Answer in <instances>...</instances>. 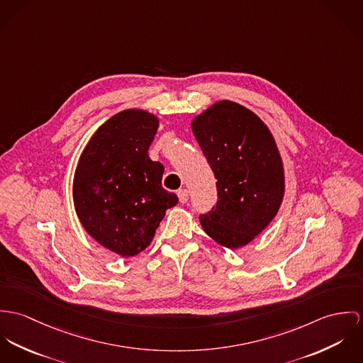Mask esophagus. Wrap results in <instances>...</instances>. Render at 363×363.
I'll return each mask as SVG.
<instances>
[{
	"instance_id": "1",
	"label": "esophagus",
	"mask_w": 363,
	"mask_h": 363,
	"mask_svg": "<svg viewBox=\"0 0 363 363\" xmlns=\"http://www.w3.org/2000/svg\"><path fill=\"white\" fill-rule=\"evenodd\" d=\"M177 195H178L181 203H186V201H188V191H186V189H179V191L177 192Z\"/></svg>"
}]
</instances>
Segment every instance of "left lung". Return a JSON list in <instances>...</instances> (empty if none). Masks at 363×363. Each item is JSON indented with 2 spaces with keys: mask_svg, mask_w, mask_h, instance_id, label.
I'll return each instance as SVG.
<instances>
[{
  "mask_svg": "<svg viewBox=\"0 0 363 363\" xmlns=\"http://www.w3.org/2000/svg\"><path fill=\"white\" fill-rule=\"evenodd\" d=\"M191 126L217 179L218 201L201 216V228L224 247H242L280 210L285 174L277 143L253 111L230 100L210 106Z\"/></svg>",
  "mask_w": 363,
  "mask_h": 363,
  "instance_id": "left-lung-1",
  "label": "left lung"
}]
</instances>
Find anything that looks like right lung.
<instances>
[{"instance_id": "add662e5", "label": "right lung", "mask_w": 363, "mask_h": 363, "mask_svg": "<svg viewBox=\"0 0 363 363\" xmlns=\"http://www.w3.org/2000/svg\"><path fill=\"white\" fill-rule=\"evenodd\" d=\"M159 118L128 108L97 128L75 169L72 196L86 233L122 257L145 250L167 208L178 203L162 188L164 167L149 157Z\"/></svg>"}]
</instances>
